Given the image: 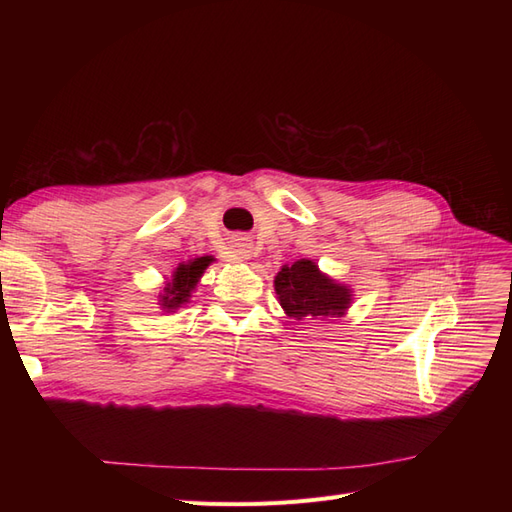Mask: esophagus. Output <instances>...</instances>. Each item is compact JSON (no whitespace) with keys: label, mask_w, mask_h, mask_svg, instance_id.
Returning a JSON list of instances; mask_svg holds the SVG:
<instances>
[{"label":"esophagus","mask_w":512,"mask_h":512,"mask_svg":"<svg viewBox=\"0 0 512 512\" xmlns=\"http://www.w3.org/2000/svg\"><path fill=\"white\" fill-rule=\"evenodd\" d=\"M232 252H235V256H237L239 260H250V258H252V252H254V245H252L250 239L239 237V239L232 241Z\"/></svg>","instance_id":"esophagus-1"}]
</instances>
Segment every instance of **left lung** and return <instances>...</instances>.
Returning a JSON list of instances; mask_svg holds the SVG:
<instances>
[{
  "label": "left lung",
  "instance_id": "obj_1",
  "mask_svg": "<svg viewBox=\"0 0 512 512\" xmlns=\"http://www.w3.org/2000/svg\"><path fill=\"white\" fill-rule=\"evenodd\" d=\"M273 288L284 314L294 320L342 318L354 299V290L348 284L322 273L309 258L284 265L275 275Z\"/></svg>",
  "mask_w": 512,
  "mask_h": 512
}]
</instances>
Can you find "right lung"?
Returning <instances> with one entry per match:
<instances>
[{
  "label": "right lung",
  "instance_id": "right-lung-1",
  "mask_svg": "<svg viewBox=\"0 0 512 512\" xmlns=\"http://www.w3.org/2000/svg\"><path fill=\"white\" fill-rule=\"evenodd\" d=\"M213 260V256H200L188 262H179V267L173 271V275L166 277L164 288L158 294V305L162 307V312H177V309L190 303L200 277H203Z\"/></svg>",
  "mask_w": 512,
  "mask_h": 512
}]
</instances>
